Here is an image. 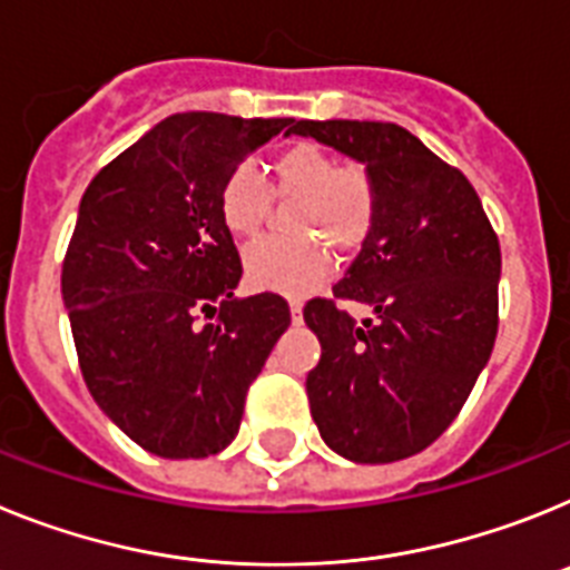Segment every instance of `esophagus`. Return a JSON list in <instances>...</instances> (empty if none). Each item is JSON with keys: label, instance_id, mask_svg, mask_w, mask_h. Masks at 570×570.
I'll use <instances>...</instances> for the list:
<instances>
[{"label": "esophagus", "instance_id": "esophagus-1", "mask_svg": "<svg viewBox=\"0 0 570 570\" xmlns=\"http://www.w3.org/2000/svg\"><path fill=\"white\" fill-rule=\"evenodd\" d=\"M301 306H304V304H301L298 298H292V301H289V313H292V318H295V321L301 318Z\"/></svg>", "mask_w": 570, "mask_h": 570}]
</instances>
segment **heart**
Wrapping results in <instances>:
<instances>
[{"label":"heart","instance_id":"heart-1","mask_svg":"<svg viewBox=\"0 0 570 570\" xmlns=\"http://www.w3.org/2000/svg\"><path fill=\"white\" fill-rule=\"evenodd\" d=\"M272 175L278 197H301L292 229L309 235L269 237L249 249L244 264L246 281L255 289L301 295L324 278L322 239L338 255L358 249L367 240L379 212V189L367 166L341 163L333 151L315 142H295L278 151L272 160ZM275 191L252 163H237L217 191V215L226 232L237 240H255L269 217Z\"/></svg>","mask_w":570,"mask_h":570}]
</instances>
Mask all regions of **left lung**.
I'll list each match as a JSON object with an SVG mask.
<instances>
[{
	"label": "left lung",
	"instance_id": "left-lung-1",
	"mask_svg": "<svg viewBox=\"0 0 570 570\" xmlns=\"http://www.w3.org/2000/svg\"><path fill=\"white\" fill-rule=\"evenodd\" d=\"M367 163L379 212L333 298L304 306L321 361L309 410L335 453L361 464L415 456L439 439L493 353L502 252L482 200L456 166L407 128L375 120H298ZM344 303L370 305L361 325Z\"/></svg>",
	"mask_w": 570,
	"mask_h": 570
}]
</instances>
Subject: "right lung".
<instances>
[{"label": "right lung", "instance_id": "1", "mask_svg": "<svg viewBox=\"0 0 570 570\" xmlns=\"http://www.w3.org/2000/svg\"><path fill=\"white\" fill-rule=\"evenodd\" d=\"M292 122L171 114L82 195L62 261L79 370L102 413L148 453L224 450L246 390L289 326V304L275 292L235 298L244 266L217 191Z\"/></svg>", "mask_w": 570, "mask_h": 570}]
</instances>
